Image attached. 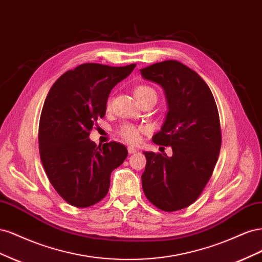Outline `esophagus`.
Instances as JSON below:
<instances>
[{
    "mask_svg": "<svg viewBox=\"0 0 262 262\" xmlns=\"http://www.w3.org/2000/svg\"><path fill=\"white\" fill-rule=\"evenodd\" d=\"M128 152H129V154H134V153H137V152H138V149H137L136 147L129 146V147H128Z\"/></svg>",
    "mask_w": 262,
    "mask_h": 262,
    "instance_id": "1",
    "label": "esophagus"
}]
</instances>
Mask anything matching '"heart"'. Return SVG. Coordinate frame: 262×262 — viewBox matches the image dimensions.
<instances>
[{"instance_id": "1", "label": "heart", "mask_w": 262, "mask_h": 262, "mask_svg": "<svg viewBox=\"0 0 262 262\" xmlns=\"http://www.w3.org/2000/svg\"><path fill=\"white\" fill-rule=\"evenodd\" d=\"M134 95L139 101L146 99L148 97H154L156 98L157 95L154 89L147 85H141L138 86L136 90H134ZM108 107L110 106V100L108 101ZM145 130L143 128H137L136 125L132 124H125L119 131L120 137L130 144H138L141 140V132H144Z\"/></svg>"}]
</instances>
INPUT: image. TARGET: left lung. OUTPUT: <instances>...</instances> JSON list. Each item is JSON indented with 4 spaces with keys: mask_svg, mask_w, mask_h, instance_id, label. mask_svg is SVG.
<instances>
[{
    "mask_svg": "<svg viewBox=\"0 0 262 262\" xmlns=\"http://www.w3.org/2000/svg\"><path fill=\"white\" fill-rule=\"evenodd\" d=\"M142 77L160 85L167 114L152 141L171 146L172 155L143 152L142 187L149 202L163 211L185 209L208 184L221 149V126L215 100L202 77L178 61L142 69Z\"/></svg>",
    "mask_w": 262,
    "mask_h": 262,
    "instance_id": "1",
    "label": "left lung"
}]
</instances>
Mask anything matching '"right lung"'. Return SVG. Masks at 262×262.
<instances>
[{"label":"right lung","instance_id":"add662e5","mask_svg":"<svg viewBox=\"0 0 262 262\" xmlns=\"http://www.w3.org/2000/svg\"><path fill=\"white\" fill-rule=\"evenodd\" d=\"M136 67L85 63L61 75L47 95L39 121L40 158L53 188L73 207L104 199L112 171L128 156L117 142L97 146L90 131L104 118L110 92Z\"/></svg>","mask_w":262,"mask_h":262}]
</instances>
